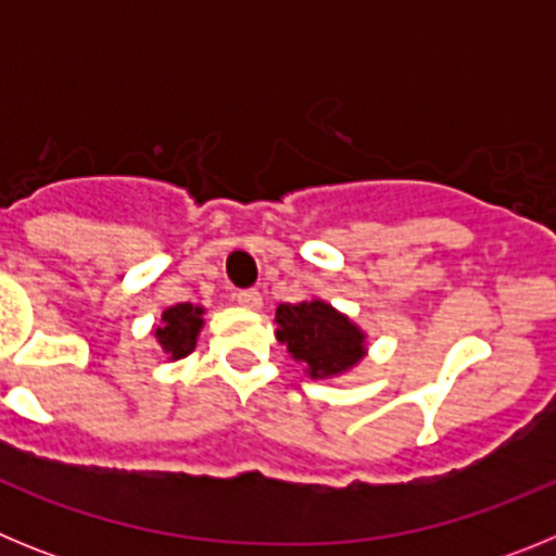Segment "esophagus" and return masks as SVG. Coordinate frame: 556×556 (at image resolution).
Listing matches in <instances>:
<instances>
[{
	"label": "esophagus",
	"mask_w": 556,
	"mask_h": 556,
	"mask_svg": "<svg viewBox=\"0 0 556 556\" xmlns=\"http://www.w3.org/2000/svg\"><path fill=\"white\" fill-rule=\"evenodd\" d=\"M236 301L242 303L244 308H258L262 306V292L258 289H242V292H236Z\"/></svg>",
	"instance_id": "34e87169"
}]
</instances>
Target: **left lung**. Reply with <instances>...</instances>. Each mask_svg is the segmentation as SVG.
<instances>
[{"label":"left lung","mask_w":556,"mask_h":556,"mask_svg":"<svg viewBox=\"0 0 556 556\" xmlns=\"http://www.w3.org/2000/svg\"><path fill=\"white\" fill-rule=\"evenodd\" d=\"M278 342L312 378L337 376L365 356L362 331L323 301L281 303L275 312Z\"/></svg>","instance_id":"8db88e82"}]
</instances>
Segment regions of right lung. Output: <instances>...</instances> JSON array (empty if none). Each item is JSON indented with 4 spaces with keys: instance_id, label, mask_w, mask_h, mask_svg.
Segmentation results:
<instances>
[{
    "instance_id": "1",
    "label": "right lung",
    "mask_w": 556,
    "mask_h": 556,
    "mask_svg": "<svg viewBox=\"0 0 556 556\" xmlns=\"http://www.w3.org/2000/svg\"><path fill=\"white\" fill-rule=\"evenodd\" d=\"M200 314H203V308L191 306V303H178V306H172L164 312L155 333H159V342L172 358H186L194 351L198 331L203 326Z\"/></svg>"
}]
</instances>
